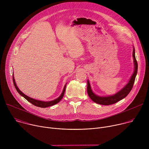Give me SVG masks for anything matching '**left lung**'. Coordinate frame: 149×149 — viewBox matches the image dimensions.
Listing matches in <instances>:
<instances>
[{"label":"left lung","instance_id":"obj_1","mask_svg":"<svg viewBox=\"0 0 149 149\" xmlns=\"http://www.w3.org/2000/svg\"><path fill=\"white\" fill-rule=\"evenodd\" d=\"M133 57L134 59V72L132 76L131 77L129 82L127 83L120 91H119L116 94H114L113 95L105 96V97H101V96L95 95L91 90L89 81L87 80V93L90 98L94 102L101 105H111V104H115L117 102L119 101L120 100L123 99L129 94V93L131 91L133 87V84L135 81V78L137 73V69H138L137 62L135 57L134 48H133Z\"/></svg>","mask_w":149,"mask_h":149}]
</instances>
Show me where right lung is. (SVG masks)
<instances>
[{"instance_id": "right-lung-1", "label": "right lung", "mask_w": 149, "mask_h": 149, "mask_svg": "<svg viewBox=\"0 0 149 149\" xmlns=\"http://www.w3.org/2000/svg\"><path fill=\"white\" fill-rule=\"evenodd\" d=\"M13 84H14V86L15 87L16 90H17V91L18 92V93L20 95H22V97H24L26 100H28L29 102H30L33 105H34L35 106H37V107H41V108H46V107H50V106L54 105L58 103L61 100V99L63 98V95H64V93H65V88H66V84H65V86H64V88H63V90L62 91V94L56 99H55L54 100H52V101H40V100H38L32 98L27 96L25 94H24L21 91H20V90L18 88V87L16 86L15 79H14L13 75Z\"/></svg>"}]
</instances>
